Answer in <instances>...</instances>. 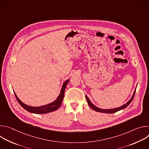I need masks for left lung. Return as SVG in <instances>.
<instances>
[{"instance_id":"8db88e82","label":"left lung","mask_w":149,"mask_h":149,"mask_svg":"<svg viewBox=\"0 0 149 149\" xmlns=\"http://www.w3.org/2000/svg\"><path fill=\"white\" fill-rule=\"evenodd\" d=\"M135 93H136V90H134V93L132 97V98H130V100L127 102V103H125V104L123 105L122 106H121V107H119L118 108H116V109H100V108H98L97 107H96L95 105H94L91 102V101L90 100V99L88 98V97L86 95V98L87 100V102H88V105H90V107L93 109L94 110H95V111H97V112H100V113H110V114H112V113H114L116 112H117L121 110H123L125 108H126L127 106H128L130 103L131 102L133 101V98H134V94H135Z\"/></svg>"}]
</instances>
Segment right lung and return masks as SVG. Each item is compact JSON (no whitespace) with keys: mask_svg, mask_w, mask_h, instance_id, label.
<instances>
[{"mask_svg":"<svg viewBox=\"0 0 149 149\" xmlns=\"http://www.w3.org/2000/svg\"><path fill=\"white\" fill-rule=\"evenodd\" d=\"M69 81H70V79H68L63 84L60 94H59V96L57 97L56 100H55L52 102H51L48 104L40 106V107H32V106H29V105H28L24 104L18 98V97H17V95H16L15 92H14V94H15L16 98L17 101H18V102L19 103V104L22 106V107L25 110H26L28 112L34 113V114H46V113H48L55 111L60 107V106H61L62 100H63V96H64V93H65V88L67 87V85L68 82H69Z\"/></svg>","mask_w":149,"mask_h":149,"instance_id":"add662e5","label":"right lung"}]
</instances>
